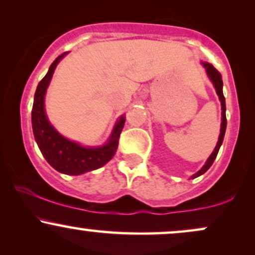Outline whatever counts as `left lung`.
<instances>
[{"label":"left lung","mask_w":255,"mask_h":255,"mask_svg":"<svg viewBox=\"0 0 255 255\" xmlns=\"http://www.w3.org/2000/svg\"><path fill=\"white\" fill-rule=\"evenodd\" d=\"M203 65H204L205 69H207V73H208V76H209V78L211 79V82L214 83V87H215L216 93H217V95H219V98H220V101H221V106H222V124H221V133H220L219 141H217V145L215 147V149H214V152L211 153V155L209 157V159H208V160H207V162H205L204 166L202 167L197 173H195L191 178H196V177L201 176V174H203L204 172H207V171L209 170V167L211 166V165H213L214 160H215V159H216L217 153H219L220 147H221V145H222V142H223V137H225L226 127H227L226 100H225V96H223V91H222L223 82H222V77H221V73L217 71V70L213 65H211V64L203 63Z\"/></svg>","instance_id":"1"}]
</instances>
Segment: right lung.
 Wrapping results in <instances>:
<instances>
[{"label": "right lung", "mask_w": 255, "mask_h": 255, "mask_svg": "<svg viewBox=\"0 0 255 255\" xmlns=\"http://www.w3.org/2000/svg\"><path fill=\"white\" fill-rule=\"evenodd\" d=\"M65 53L60 54L51 64L48 72L39 82L32 109V127L36 143L48 164L61 173L77 176V174L89 172V171L103 166L114 157L126 120L124 116L120 119L113 130L109 142L102 147H97V148H87V147L72 142V141L61 136L52 127L45 114L44 98L54 69L61 58L65 56Z\"/></svg>", "instance_id": "1"}]
</instances>
